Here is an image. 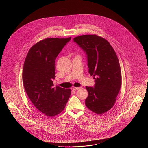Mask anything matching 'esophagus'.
<instances>
[{
  "label": "esophagus",
  "instance_id": "obj_1",
  "mask_svg": "<svg viewBox=\"0 0 148 148\" xmlns=\"http://www.w3.org/2000/svg\"><path fill=\"white\" fill-rule=\"evenodd\" d=\"M81 88L80 87H74V88H73V90H79V89H80Z\"/></svg>",
  "mask_w": 148,
  "mask_h": 148
}]
</instances>
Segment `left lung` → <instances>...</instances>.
I'll return each instance as SVG.
<instances>
[{"instance_id": "obj_1", "label": "left lung", "mask_w": 148, "mask_h": 148, "mask_svg": "<svg viewBox=\"0 0 148 148\" xmlns=\"http://www.w3.org/2000/svg\"><path fill=\"white\" fill-rule=\"evenodd\" d=\"M73 40L86 52L89 73L95 82L94 88L86 86L85 105L94 113L104 114L115 104L121 87L118 56L109 42L98 35H80Z\"/></svg>"}]
</instances>
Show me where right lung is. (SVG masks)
I'll return each mask as SVG.
<instances>
[{
	"label": "right lung",
	"instance_id": "right-lung-1",
	"mask_svg": "<svg viewBox=\"0 0 148 148\" xmlns=\"http://www.w3.org/2000/svg\"><path fill=\"white\" fill-rule=\"evenodd\" d=\"M71 37L48 38L29 50L23 69V83L29 98L37 109L49 117L61 113L71 95V89L56 86V59Z\"/></svg>",
	"mask_w": 148,
	"mask_h": 148
}]
</instances>
